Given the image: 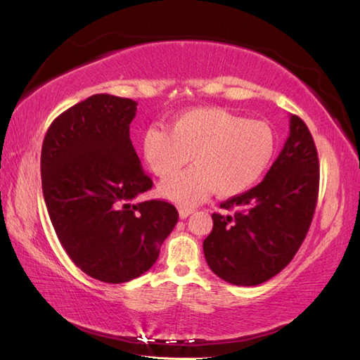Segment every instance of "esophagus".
Listing matches in <instances>:
<instances>
[{"label": "esophagus", "mask_w": 360, "mask_h": 360, "mask_svg": "<svg viewBox=\"0 0 360 360\" xmlns=\"http://www.w3.org/2000/svg\"><path fill=\"white\" fill-rule=\"evenodd\" d=\"M193 213V209H187V207H181L179 209V217L184 219V218H187V217H190Z\"/></svg>", "instance_id": "1"}]
</instances>
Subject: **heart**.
I'll use <instances>...</instances> for the list:
<instances>
[{"instance_id":"b5f03b06","label":"heart","mask_w":360,"mask_h":360,"mask_svg":"<svg viewBox=\"0 0 360 360\" xmlns=\"http://www.w3.org/2000/svg\"><path fill=\"white\" fill-rule=\"evenodd\" d=\"M275 150L266 122L223 108L186 111L170 129L155 125L142 136L145 162L160 179L178 174L192 156L196 167L160 186V195L181 205L200 202L212 192L221 198L248 192L267 172Z\"/></svg>"}]
</instances>
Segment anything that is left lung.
<instances>
[{
    "label": "left lung",
    "mask_w": 360,
    "mask_h": 360,
    "mask_svg": "<svg viewBox=\"0 0 360 360\" xmlns=\"http://www.w3.org/2000/svg\"><path fill=\"white\" fill-rule=\"evenodd\" d=\"M289 137L254 188L221 202L204 255L219 278L257 286L290 263L307 238L319 196V156L307 124L290 116Z\"/></svg>",
    "instance_id": "left-lung-1"
}]
</instances>
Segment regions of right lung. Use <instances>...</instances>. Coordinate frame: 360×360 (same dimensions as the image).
I'll return each mask as SVG.
<instances>
[{
    "instance_id": "obj_1",
    "label": "right lung",
    "mask_w": 360,
    "mask_h": 360,
    "mask_svg": "<svg viewBox=\"0 0 360 360\" xmlns=\"http://www.w3.org/2000/svg\"><path fill=\"white\" fill-rule=\"evenodd\" d=\"M136 102L94 94L60 114L41 147V187L51 223L74 264L103 283H125L156 263L178 223L153 187L129 139Z\"/></svg>"
}]
</instances>
